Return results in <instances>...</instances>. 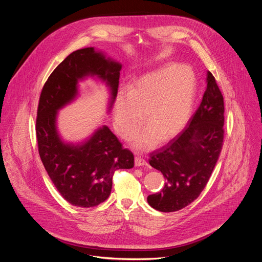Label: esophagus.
<instances>
[{
  "label": "esophagus",
  "mask_w": 262,
  "mask_h": 262,
  "mask_svg": "<svg viewBox=\"0 0 262 262\" xmlns=\"http://www.w3.org/2000/svg\"><path fill=\"white\" fill-rule=\"evenodd\" d=\"M135 165L138 166V167H140V166H146L147 163H146V161H145L143 158H141V157L138 156V157L135 158Z\"/></svg>",
  "instance_id": "1"
}]
</instances>
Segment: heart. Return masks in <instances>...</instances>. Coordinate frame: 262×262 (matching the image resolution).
Segmentation results:
<instances>
[{
    "label": "heart",
    "mask_w": 262,
    "mask_h": 262,
    "mask_svg": "<svg viewBox=\"0 0 262 262\" xmlns=\"http://www.w3.org/2000/svg\"><path fill=\"white\" fill-rule=\"evenodd\" d=\"M196 76L192 68L166 64L144 74L129 88L119 92L113 104L116 133L129 140L142 123V114L149 123L135 138L138 149H150L162 137L178 135L191 119L196 97Z\"/></svg>",
    "instance_id": "1"
}]
</instances>
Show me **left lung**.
<instances>
[{"label": "left lung", "instance_id": "1", "mask_svg": "<svg viewBox=\"0 0 262 262\" xmlns=\"http://www.w3.org/2000/svg\"><path fill=\"white\" fill-rule=\"evenodd\" d=\"M196 113L167 145L151 152L149 164L161 171L165 184L149 195L151 207L163 212L180 210L204 190L221 154L224 140V98L210 71Z\"/></svg>", "mask_w": 262, "mask_h": 262}]
</instances>
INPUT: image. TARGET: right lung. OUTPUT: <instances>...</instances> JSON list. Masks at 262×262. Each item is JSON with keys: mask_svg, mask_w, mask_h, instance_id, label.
Listing matches in <instances>:
<instances>
[{"mask_svg": "<svg viewBox=\"0 0 262 262\" xmlns=\"http://www.w3.org/2000/svg\"><path fill=\"white\" fill-rule=\"evenodd\" d=\"M121 67L94 48L78 50L55 68L42 88L36 118L38 152L56 189L74 206L87 208L105 201L115 171L133 168L134 155L105 125L81 145L65 143L57 130V112L76 98L78 81L87 76H96L108 86L111 110Z\"/></svg>", "mask_w": 262, "mask_h": 262, "instance_id": "add662e5", "label": "right lung"}]
</instances>
